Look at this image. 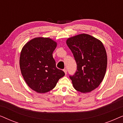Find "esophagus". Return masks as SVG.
<instances>
[{
	"mask_svg": "<svg viewBox=\"0 0 123 123\" xmlns=\"http://www.w3.org/2000/svg\"><path fill=\"white\" fill-rule=\"evenodd\" d=\"M63 70H64V73H65V74H67V70L66 69H64Z\"/></svg>",
	"mask_w": 123,
	"mask_h": 123,
	"instance_id": "1",
	"label": "esophagus"
}]
</instances>
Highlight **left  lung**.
<instances>
[{
	"label": "left lung",
	"instance_id": "obj_1",
	"mask_svg": "<svg viewBox=\"0 0 123 123\" xmlns=\"http://www.w3.org/2000/svg\"><path fill=\"white\" fill-rule=\"evenodd\" d=\"M67 44L77 64L76 72L69 76L74 88L82 93L92 91L101 83L106 70L107 55L104 45L84 33L69 38Z\"/></svg>",
	"mask_w": 123,
	"mask_h": 123
}]
</instances>
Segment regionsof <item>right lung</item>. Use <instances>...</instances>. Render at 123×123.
<instances>
[{
  "instance_id": "1",
  "label": "right lung",
  "mask_w": 123,
  "mask_h": 123,
  "mask_svg": "<svg viewBox=\"0 0 123 123\" xmlns=\"http://www.w3.org/2000/svg\"><path fill=\"white\" fill-rule=\"evenodd\" d=\"M56 43L49 38L37 37L23 46L19 59L21 73L27 85L38 93L53 90L65 75L56 67L53 53Z\"/></svg>"
}]
</instances>
